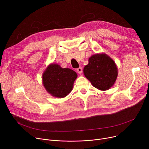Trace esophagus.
Returning a JSON list of instances; mask_svg holds the SVG:
<instances>
[{"label":"esophagus","instance_id":"esophagus-1","mask_svg":"<svg viewBox=\"0 0 149 149\" xmlns=\"http://www.w3.org/2000/svg\"><path fill=\"white\" fill-rule=\"evenodd\" d=\"M76 71H77V72L79 74H81L82 72V67H79L78 68H77L76 69Z\"/></svg>","mask_w":149,"mask_h":149}]
</instances>
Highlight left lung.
<instances>
[{"label": "left lung", "mask_w": 149, "mask_h": 149, "mask_svg": "<svg viewBox=\"0 0 149 149\" xmlns=\"http://www.w3.org/2000/svg\"><path fill=\"white\" fill-rule=\"evenodd\" d=\"M84 74L92 85L102 91L110 89L115 84L118 68L113 60L106 54H97L88 59Z\"/></svg>", "instance_id": "1"}]
</instances>
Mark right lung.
<instances>
[{
    "mask_svg": "<svg viewBox=\"0 0 149 149\" xmlns=\"http://www.w3.org/2000/svg\"><path fill=\"white\" fill-rule=\"evenodd\" d=\"M77 77L73 70L62 68L57 64H49L42 75V85L48 93L55 97H66L73 89Z\"/></svg>",
    "mask_w": 149,
    "mask_h": 149,
    "instance_id": "obj_1",
    "label": "right lung"
}]
</instances>
